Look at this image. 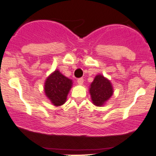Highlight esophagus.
Wrapping results in <instances>:
<instances>
[{
  "instance_id": "esophagus-1",
  "label": "esophagus",
  "mask_w": 156,
  "mask_h": 156,
  "mask_svg": "<svg viewBox=\"0 0 156 156\" xmlns=\"http://www.w3.org/2000/svg\"><path fill=\"white\" fill-rule=\"evenodd\" d=\"M77 82H78V84H79V85H82L83 83H84V79H83L82 78H78V81H77Z\"/></svg>"
}]
</instances>
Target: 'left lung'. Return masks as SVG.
I'll return each instance as SVG.
<instances>
[{
	"label": "left lung",
	"instance_id": "obj_1",
	"mask_svg": "<svg viewBox=\"0 0 156 156\" xmlns=\"http://www.w3.org/2000/svg\"><path fill=\"white\" fill-rule=\"evenodd\" d=\"M89 93L93 104L96 106H103L111 98L114 90L110 80L99 74L96 75L90 85Z\"/></svg>",
	"mask_w": 156,
	"mask_h": 156
}]
</instances>
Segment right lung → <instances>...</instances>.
I'll list each match as a JSON object with an SVG mask.
<instances>
[{"label": "right lung", "instance_id": "1", "mask_svg": "<svg viewBox=\"0 0 156 156\" xmlns=\"http://www.w3.org/2000/svg\"><path fill=\"white\" fill-rule=\"evenodd\" d=\"M73 81L64 76L56 69L47 78L44 82L45 95L55 106H60L66 103Z\"/></svg>", "mask_w": 156, "mask_h": 156}]
</instances>
